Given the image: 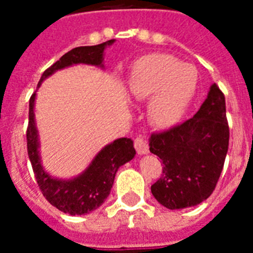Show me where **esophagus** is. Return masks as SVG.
Here are the masks:
<instances>
[{
    "label": "esophagus",
    "instance_id": "34e87169",
    "mask_svg": "<svg viewBox=\"0 0 253 253\" xmlns=\"http://www.w3.org/2000/svg\"><path fill=\"white\" fill-rule=\"evenodd\" d=\"M134 146H135V149H137L138 154H148L149 153L148 146H147L146 140L143 139V138H137V139L134 140Z\"/></svg>",
    "mask_w": 253,
    "mask_h": 253
}]
</instances>
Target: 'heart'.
Here are the masks:
<instances>
[{
	"instance_id": "heart-1",
	"label": "heart",
	"mask_w": 253,
	"mask_h": 253,
	"mask_svg": "<svg viewBox=\"0 0 253 253\" xmlns=\"http://www.w3.org/2000/svg\"><path fill=\"white\" fill-rule=\"evenodd\" d=\"M199 75L194 66L173 55L153 53L135 62L128 80L134 100L148 102L149 122L158 128L177 124L198 91Z\"/></svg>"
}]
</instances>
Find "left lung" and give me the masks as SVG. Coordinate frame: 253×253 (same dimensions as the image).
<instances>
[{
  "label": "left lung",
  "mask_w": 253,
  "mask_h": 253,
  "mask_svg": "<svg viewBox=\"0 0 253 253\" xmlns=\"http://www.w3.org/2000/svg\"><path fill=\"white\" fill-rule=\"evenodd\" d=\"M228 143L225 99L213 84L191 119L149 138V151L163 163V175L152 185V195L171 210L207 200L222 173Z\"/></svg>",
  "instance_id": "left-lung-1"
}]
</instances>
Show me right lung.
<instances>
[{
    "label": "right lung",
    "instance_id": "add662e5",
    "mask_svg": "<svg viewBox=\"0 0 253 253\" xmlns=\"http://www.w3.org/2000/svg\"><path fill=\"white\" fill-rule=\"evenodd\" d=\"M115 39L107 40L99 45L77 46L60 57L49 67L40 78L38 88L44 80L59 69L76 64H88L105 68L104 54L107 46L113 45ZM35 99L37 91L29 101V125L26 131L28 154L30 158L35 178L43 195L53 207L71 215H84L101 207L111 191L115 173L120 166L125 165L135 156L133 140L119 138L106 144L96 154L90 165L72 178H59L45 171L40 157L39 131L35 123Z\"/></svg>",
    "mask_w": 253,
    "mask_h": 253
}]
</instances>
